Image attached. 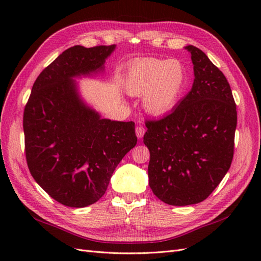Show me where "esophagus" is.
I'll return each instance as SVG.
<instances>
[{
	"mask_svg": "<svg viewBox=\"0 0 261 261\" xmlns=\"http://www.w3.org/2000/svg\"><path fill=\"white\" fill-rule=\"evenodd\" d=\"M145 133H146L145 127H143V126H137V127H136V135H137V137L139 139H141V138L144 137Z\"/></svg>",
	"mask_w": 261,
	"mask_h": 261,
	"instance_id": "1",
	"label": "esophagus"
}]
</instances>
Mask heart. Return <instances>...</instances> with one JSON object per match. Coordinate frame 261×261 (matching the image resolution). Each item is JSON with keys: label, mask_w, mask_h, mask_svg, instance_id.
Segmentation results:
<instances>
[{"label": "heart", "mask_w": 261, "mask_h": 261, "mask_svg": "<svg viewBox=\"0 0 261 261\" xmlns=\"http://www.w3.org/2000/svg\"><path fill=\"white\" fill-rule=\"evenodd\" d=\"M188 83L187 68L179 60L141 58L128 64L123 86L132 96H143L146 112L162 116L179 103Z\"/></svg>", "instance_id": "obj_1"}]
</instances>
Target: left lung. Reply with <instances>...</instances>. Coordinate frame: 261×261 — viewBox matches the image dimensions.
Here are the masks:
<instances>
[{
	"mask_svg": "<svg viewBox=\"0 0 261 261\" xmlns=\"http://www.w3.org/2000/svg\"><path fill=\"white\" fill-rule=\"evenodd\" d=\"M194 65L191 91L173 111L146 123L149 186L171 206L204 200L231 167L238 113L223 73L200 49L187 45Z\"/></svg>",
	"mask_w": 261,
	"mask_h": 261,
	"instance_id": "left-lung-1",
	"label": "left lung"
}]
</instances>
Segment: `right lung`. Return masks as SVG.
Listing matches in <instances>:
<instances>
[{"label": "right lung", "mask_w": 261, "mask_h": 261, "mask_svg": "<svg viewBox=\"0 0 261 261\" xmlns=\"http://www.w3.org/2000/svg\"><path fill=\"white\" fill-rule=\"evenodd\" d=\"M114 50L115 44L65 50L38 76L23 112L30 174L67 207L97 202L117 164L137 144L135 123L102 118L76 82L103 74Z\"/></svg>", "instance_id": "1"}]
</instances>
